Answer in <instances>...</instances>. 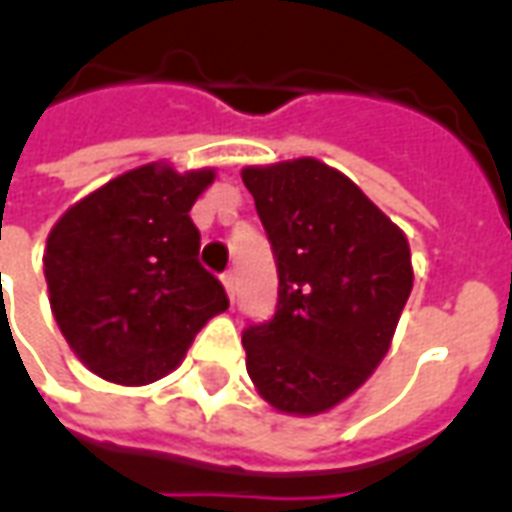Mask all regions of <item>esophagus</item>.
Instances as JSON below:
<instances>
[{"instance_id":"obj_1","label":"esophagus","mask_w":512,"mask_h":512,"mask_svg":"<svg viewBox=\"0 0 512 512\" xmlns=\"http://www.w3.org/2000/svg\"><path fill=\"white\" fill-rule=\"evenodd\" d=\"M222 285H224V290H227L230 301H233L235 299V274H224Z\"/></svg>"}]
</instances>
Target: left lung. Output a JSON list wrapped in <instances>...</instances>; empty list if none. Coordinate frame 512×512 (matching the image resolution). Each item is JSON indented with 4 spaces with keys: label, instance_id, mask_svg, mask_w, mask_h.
I'll list each match as a JSON object with an SVG mask.
<instances>
[{
    "label": "left lung",
    "instance_id": "1",
    "mask_svg": "<svg viewBox=\"0 0 512 512\" xmlns=\"http://www.w3.org/2000/svg\"><path fill=\"white\" fill-rule=\"evenodd\" d=\"M279 274L277 312L244 332L246 373L282 414L354 395L392 345L414 288L406 233L318 158L244 167Z\"/></svg>",
    "mask_w": 512,
    "mask_h": 512
}]
</instances>
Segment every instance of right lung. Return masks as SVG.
Here are the masks:
<instances>
[{
	"instance_id": "1",
	"label": "right lung",
	"mask_w": 512,
	"mask_h": 512,
	"mask_svg": "<svg viewBox=\"0 0 512 512\" xmlns=\"http://www.w3.org/2000/svg\"><path fill=\"white\" fill-rule=\"evenodd\" d=\"M216 169H128L71 205L43 252L49 304L76 359L120 386L172 373L213 315L222 282L200 266L191 205Z\"/></svg>"
}]
</instances>
